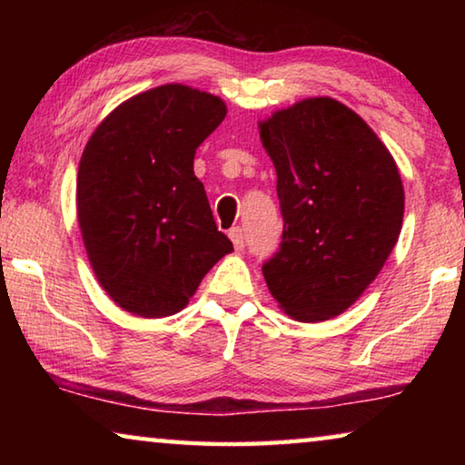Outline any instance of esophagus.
I'll return each mask as SVG.
<instances>
[{
  "mask_svg": "<svg viewBox=\"0 0 465 465\" xmlns=\"http://www.w3.org/2000/svg\"><path fill=\"white\" fill-rule=\"evenodd\" d=\"M230 238H232V242H233L235 250H243V246H246V235H243L242 227H232V230H230Z\"/></svg>",
  "mask_w": 465,
  "mask_h": 465,
  "instance_id": "esophagus-1",
  "label": "esophagus"
}]
</instances>
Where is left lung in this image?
<instances>
[{
	"label": "left lung",
	"mask_w": 465,
	"mask_h": 465,
	"mask_svg": "<svg viewBox=\"0 0 465 465\" xmlns=\"http://www.w3.org/2000/svg\"><path fill=\"white\" fill-rule=\"evenodd\" d=\"M258 127L282 215L264 281L293 320H330L363 295L396 246L402 178L373 129L328 96L277 110Z\"/></svg>",
	"instance_id": "8db88e82"
}]
</instances>
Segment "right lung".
Instances as JSON below:
<instances>
[{"label":"right lung","mask_w":465,"mask_h":465,"mask_svg":"<svg viewBox=\"0 0 465 465\" xmlns=\"http://www.w3.org/2000/svg\"><path fill=\"white\" fill-rule=\"evenodd\" d=\"M225 114L213 94L166 84L123 102L92 133L77 222L96 279L124 312L178 313L233 250L193 170L196 147Z\"/></svg>","instance_id":"right-lung-1"}]
</instances>
